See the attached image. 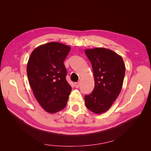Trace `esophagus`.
<instances>
[{"label":"esophagus","mask_w":151,"mask_h":151,"mask_svg":"<svg viewBox=\"0 0 151 151\" xmlns=\"http://www.w3.org/2000/svg\"><path fill=\"white\" fill-rule=\"evenodd\" d=\"M74 86L76 88H78L80 86V83L79 82H77V83H74Z\"/></svg>","instance_id":"obj_1"}]
</instances>
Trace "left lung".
<instances>
[{"mask_svg": "<svg viewBox=\"0 0 151 151\" xmlns=\"http://www.w3.org/2000/svg\"><path fill=\"white\" fill-rule=\"evenodd\" d=\"M94 74V89L84 97L87 108L96 114L108 111L120 94L125 74L122 57L108 48L86 49Z\"/></svg>", "mask_w": 151, "mask_h": 151, "instance_id": "1", "label": "left lung"}]
</instances>
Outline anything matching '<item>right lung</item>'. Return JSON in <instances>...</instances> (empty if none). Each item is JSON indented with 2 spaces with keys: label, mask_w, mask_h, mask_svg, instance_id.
Instances as JSON below:
<instances>
[{
  "label": "right lung",
  "mask_w": 151,
  "mask_h": 151,
  "mask_svg": "<svg viewBox=\"0 0 151 151\" xmlns=\"http://www.w3.org/2000/svg\"><path fill=\"white\" fill-rule=\"evenodd\" d=\"M70 47L50 42L36 47L27 63V75L35 97L45 111L55 113L66 106L72 88L63 64Z\"/></svg>",
  "instance_id": "1"
}]
</instances>
